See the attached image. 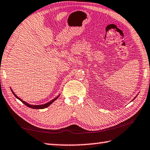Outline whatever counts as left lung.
<instances>
[{
	"mask_svg": "<svg viewBox=\"0 0 150 150\" xmlns=\"http://www.w3.org/2000/svg\"><path fill=\"white\" fill-rule=\"evenodd\" d=\"M136 97H137V96H136ZM135 98H134V99H135ZM134 99H133V100H134Z\"/></svg>",
	"mask_w": 150,
	"mask_h": 150,
	"instance_id": "left-lung-1",
	"label": "left lung"
}]
</instances>
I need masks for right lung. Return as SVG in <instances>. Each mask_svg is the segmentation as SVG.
<instances>
[{
  "label": "right lung",
  "instance_id": "obj_1",
  "mask_svg": "<svg viewBox=\"0 0 150 150\" xmlns=\"http://www.w3.org/2000/svg\"><path fill=\"white\" fill-rule=\"evenodd\" d=\"M11 91H12V92H13V93L14 94V96H15L16 98H17L18 99H19V100L21 101V102H23V103H24L25 104V105H27V107H28V108H32V109H44V108H47V107H49L50 105H51V103H53V102L56 100L58 98V97H59V96H60V95H59V96H57L56 97V98H54V99H53V100H51V101H49V102H48V103H45V104H43V105H30V104H28V103H27V102H25V101H23V100H22V99H21V98H19V97H18V96H16V94L15 93L13 92V90L11 89Z\"/></svg>",
  "mask_w": 150,
  "mask_h": 150
}]
</instances>
